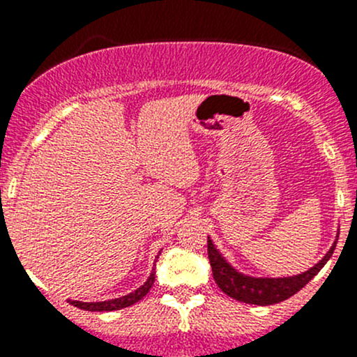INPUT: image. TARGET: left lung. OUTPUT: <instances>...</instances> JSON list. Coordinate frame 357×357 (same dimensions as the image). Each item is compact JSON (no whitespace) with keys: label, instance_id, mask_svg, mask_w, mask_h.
<instances>
[{"label":"left lung","instance_id":"1","mask_svg":"<svg viewBox=\"0 0 357 357\" xmlns=\"http://www.w3.org/2000/svg\"><path fill=\"white\" fill-rule=\"evenodd\" d=\"M338 238V236H337ZM335 245L325 254V257L312 266L307 271L301 273V275L285 276V278H255V276H247L243 273L236 271L228 261L221 255V252L214 247L212 240L207 236V252L208 261L212 266V275H214L218 287L225 291L229 297L236 298L245 304H257V305H271L278 304V302L287 301L291 295L297 294L298 290L304 289L319 271L323 266L328 262L332 257Z\"/></svg>","mask_w":357,"mask_h":357}]
</instances>
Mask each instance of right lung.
<instances>
[{
	"instance_id": "1",
	"label": "right lung",
	"mask_w": 357,
	"mask_h": 357,
	"mask_svg": "<svg viewBox=\"0 0 357 357\" xmlns=\"http://www.w3.org/2000/svg\"><path fill=\"white\" fill-rule=\"evenodd\" d=\"M158 255H160V252H158ZM158 255H157V259H158ZM153 282H155V269H152L149 280H146V282L143 283L139 289L131 291V294L122 295V297H119V298H112V301H103V302L68 301V304L75 305V307H79V309H84V311H100V312L102 311H117V309L129 307V305H132V304H136L138 301H142V298L149 294L150 289H152Z\"/></svg>"
}]
</instances>
